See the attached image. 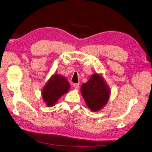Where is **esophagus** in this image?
I'll return each instance as SVG.
<instances>
[{
	"label": "esophagus",
	"instance_id": "esophagus-1",
	"mask_svg": "<svg viewBox=\"0 0 152 152\" xmlns=\"http://www.w3.org/2000/svg\"><path fill=\"white\" fill-rule=\"evenodd\" d=\"M73 87L75 89H79V84H73Z\"/></svg>",
	"mask_w": 152,
	"mask_h": 152
}]
</instances>
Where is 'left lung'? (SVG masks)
<instances>
[{
  "label": "left lung",
  "mask_w": 152,
  "mask_h": 152,
  "mask_svg": "<svg viewBox=\"0 0 152 152\" xmlns=\"http://www.w3.org/2000/svg\"><path fill=\"white\" fill-rule=\"evenodd\" d=\"M81 93L86 105L93 111H97L103 107L110 96L109 88L103 77L96 73L81 86Z\"/></svg>",
  "instance_id": "obj_1"
}]
</instances>
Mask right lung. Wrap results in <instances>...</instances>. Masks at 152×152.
<instances>
[{
	"label": "right lung",
	"mask_w": 152,
	"mask_h": 152,
	"mask_svg": "<svg viewBox=\"0 0 152 152\" xmlns=\"http://www.w3.org/2000/svg\"><path fill=\"white\" fill-rule=\"evenodd\" d=\"M70 85L66 78L58 74L53 75L45 86L42 97L47 106H52L63 94L68 92Z\"/></svg>",
	"instance_id": "obj_1"
}]
</instances>
